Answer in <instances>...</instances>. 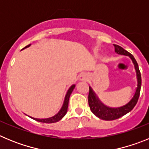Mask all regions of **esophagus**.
I'll return each mask as SVG.
<instances>
[{"label":"esophagus","instance_id":"34e87169","mask_svg":"<svg viewBox=\"0 0 149 149\" xmlns=\"http://www.w3.org/2000/svg\"><path fill=\"white\" fill-rule=\"evenodd\" d=\"M79 81H88V75L85 73H82L79 76Z\"/></svg>","mask_w":149,"mask_h":149}]
</instances>
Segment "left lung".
<instances>
[{
    "mask_svg": "<svg viewBox=\"0 0 149 149\" xmlns=\"http://www.w3.org/2000/svg\"><path fill=\"white\" fill-rule=\"evenodd\" d=\"M115 48V52L118 54L125 55V56H128L131 60H132L134 63V68L136 70V80H137V87H136L135 93L133 95L132 98L127 102L126 104L122 105L118 107H109L104 104L99 99L98 95L93 91V88L89 86V96H88V102H89V106L90 107L91 111L96 116L101 119L106 121L114 120L123 116L124 115L127 114L130 111L133 110L135 105L136 104L138 101V98L139 97V93H140V89H141V74L139 72V66L136 63V60L134 57L131 54L127 52L126 50L122 48L121 46L117 45H113Z\"/></svg>",
    "mask_w": 149,
    "mask_h": 149,
    "instance_id": "1",
    "label": "left lung"
}]
</instances>
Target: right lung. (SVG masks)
Wrapping results in <instances>:
<instances>
[{
    "label": "right lung",
    "instance_id": "right-lung-1",
    "mask_svg": "<svg viewBox=\"0 0 149 149\" xmlns=\"http://www.w3.org/2000/svg\"><path fill=\"white\" fill-rule=\"evenodd\" d=\"M31 45H28L27 46H26L24 48H27ZM75 87V84H73L72 86L69 87V89H68L67 91L66 94H65V98H64V101H63V104L62 105L61 108L60 110H59L58 113L56 114H55L54 116H53L49 117V118H46V119H37V118H33V117L29 116L30 117L31 119H34V120L37 121V122H43V123H54V122H59L60 120H61L63 119V117L65 116V115L66 114L67 110H68V101H69V98H70V95L72 94V93L73 92L74 89Z\"/></svg>",
    "mask_w": 149,
    "mask_h": 149
}]
</instances>
